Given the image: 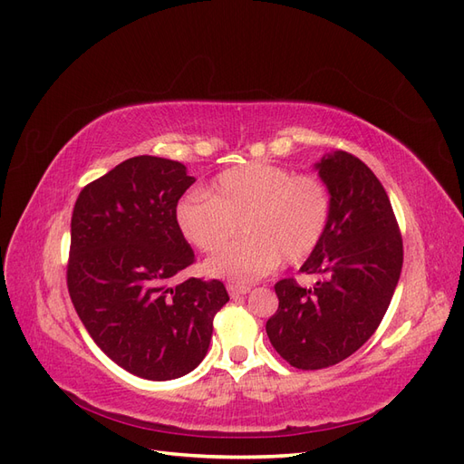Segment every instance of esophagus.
Instances as JSON below:
<instances>
[{"label":"esophagus","mask_w":464,"mask_h":464,"mask_svg":"<svg viewBox=\"0 0 464 464\" xmlns=\"http://www.w3.org/2000/svg\"><path fill=\"white\" fill-rule=\"evenodd\" d=\"M227 288H228V294H230L232 298H240V296H244V294H247L251 290L246 285H228Z\"/></svg>","instance_id":"esophagus-1"}]
</instances>
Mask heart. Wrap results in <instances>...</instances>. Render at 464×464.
Wrapping results in <instances>:
<instances>
[{"mask_svg": "<svg viewBox=\"0 0 464 464\" xmlns=\"http://www.w3.org/2000/svg\"><path fill=\"white\" fill-rule=\"evenodd\" d=\"M331 191L314 174L271 162H247L217 176L208 195L191 191L176 205L186 240L205 254L227 246L240 224L244 237L205 263L213 276L256 280L280 263L310 257L331 218Z\"/></svg>", "mask_w": 464, "mask_h": 464, "instance_id": "b5f03b06", "label": "heart"}]
</instances>
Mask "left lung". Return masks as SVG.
<instances>
[{"label": "left lung", "mask_w": 464, "mask_h": 464, "mask_svg": "<svg viewBox=\"0 0 464 464\" xmlns=\"http://www.w3.org/2000/svg\"><path fill=\"white\" fill-rule=\"evenodd\" d=\"M331 191L325 236L302 265L312 288L278 280V310L266 321L276 353L298 370L334 366L382 323L402 269V240L391 201L354 154L333 150L315 162Z\"/></svg>", "instance_id": "obj_1"}]
</instances>
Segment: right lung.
<instances>
[{"mask_svg":"<svg viewBox=\"0 0 464 464\" xmlns=\"http://www.w3.org/2000/svg\"><path fill=\"white\" fill-rule=\"evenodd\" d=\"M186 166L133 157L79 193L67 288L82 325L118 366L150 382L189 373L205 358L227 304L220 280L172 276L195 261L176 205L193 184Z\"/></svg>","mask_w":464,"mask_h":464,"instance_id":"1","label":"right lung"}]
</instances>
